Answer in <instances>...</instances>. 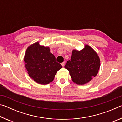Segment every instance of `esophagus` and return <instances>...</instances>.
Returning <instances> with one entry per match:
<instances>
[{"label": "esophagus", "instance_id": "esophagus-1", "mask_svg": "<svg viewBox=\"0 0 122 122\" xmlns=\"http://www.w3.org/2000/svg\"><path fill=\"white\" fill-rule=\"evenodd\" d=\"M65 62H62V63H61V65L62 66V67H64V66H65Z\"/></svg>", "mask_w": 122, "mask_h": 122}]
</instances>
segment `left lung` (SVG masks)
<instances>
[{
    "label": "left lung",
    "instance_id": "obj_1",
    "mask_svg": "<svg viewBox=\"0 0 122 122\" xmlns=\"http://www.w3.org/2000/svg\"><path fill=\"white\" fill-rule=\"evenodd\" d=\"M100 67V57L88 45L81 51L73 50L71 60L65 66L69 71L72 81L78 85L90 82L97 75Z\"/></svg>",
    "mask_w": 122,
    "mask_h": 122
}]
</instances>
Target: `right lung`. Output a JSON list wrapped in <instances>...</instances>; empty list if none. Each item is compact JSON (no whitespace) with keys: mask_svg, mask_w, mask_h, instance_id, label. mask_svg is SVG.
Returning a JSON list of instances; mask_svg holds the SVG:
<instances>
[{"mask_svg":"<svg viewBox=\"0 0 122 122\" xmlns=\"http://www.w3.org/2000/svg\"><path fill=\"white\" fill-rule=\"evenodd\" d=\"M24 61L29 76L41 84L52 82L57 71L62 67L55 60L49 47L41 46L39 42L27 48Z\"/></svg>","mask_w":122,"mask_h":122,"instance_id":"1","label":"right lung"}]
</instances>
